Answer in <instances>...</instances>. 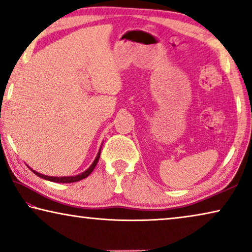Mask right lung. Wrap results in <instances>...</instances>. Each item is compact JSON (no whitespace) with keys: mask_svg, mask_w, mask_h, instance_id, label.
I'll return each instance as SVG.
<instances>
[{"mask_svg":"<svg viewBox=\"0 0 252 252\" xmlns=\"http://www.w3.org/2000/svg\"><path fill=\"white\" fill-rule=\"evenodd\" d=\"M99 156H100V150L98 152V154H97L95 160H94L92 165H90L89 168H87V170H86V171L84 172V173L78 174V175H76V176H62V178H61V176H60V178H58V176H47V175L40 174V173H38V172L32 170V168H30V167H29V168H30V170H32V171L33 172V173H35L37 176H39V178L45 179V180H48V181L58 182V183H72V182H78V181H80V180H82V179L87 178V176L94 171V168L96 167L97 163H98Z\"/></svg>","mask_w":252,"mask_h":252,"instance_id":"right-lung-1","label":"right lung"}]
</instances>
